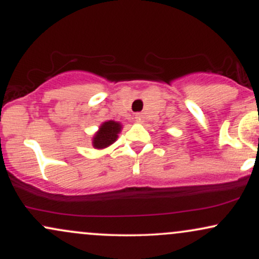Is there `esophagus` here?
<instances>
[{"label": "esophagus", "instance_id": "34e87169", "mask_svg": "<svg viewBox=\"0 0 259 259\" xmlns=\"http://www.w3.org/2000/svg\"><path fill=\"white\" fill-rule=\"evenodd\" d=\"M135 119H136V121H139V123H144L145 114H144V113H136Z\"/></svg>", "mask_w": 259, "mask_h": 259}]
</instances>
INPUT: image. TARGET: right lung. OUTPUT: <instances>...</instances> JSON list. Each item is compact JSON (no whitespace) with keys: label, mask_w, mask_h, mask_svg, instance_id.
<instances>
[{"label":"right lung","mask_w":259,"mask_h":259,"mask_svg":"<svg viewBox=\"0 0 259 259\" xmlns=\"http://www.w3.org/2000/svg\"><path fill=\"white\" fill-rule=\"evenodd\" d=\"M121 125L117 121H105L100 127V132L94 138V146L96 148H105L113 144L118 138V133L120 132Z\"/></svg>","instance_id":"right-lung-1"}]
</instances>
